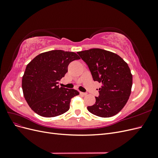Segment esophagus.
Returning a JSON list of instances; mask_svg holds the SVG:
<instances>
[{
	"instance_id": "1",
	"label": "esophagus",
	"mask_w": 158,
	"mask_h": 158,
	"mask_svg": "<svg viewBox=\"0 0 158 158\" xmlns=\"http://www.w3.org/2000/svg\"><path fill=\"white\" fill-rule=\"evenodd\" d=\"M80 95H87V93H84V92H80Z\"/></svg>"
}]
</instances>
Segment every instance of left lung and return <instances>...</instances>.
Returning a JSON list of instances; mask_svg holds the SVG:
<instances>
[{"instance_id":"left-lung-1","label":"left lung","mask_w":158,"mask_h":158,"mask_svg":"<svg viewBox=\"0 0 158 158\" xmlns=\"http://www.w3.org/2000/svg\"><path fill=\"white\" fill-rule=\"evenodd\" d=\"M77 53L88 66L94 81L102 84L95 103L87 107L100 117L115 115L125 107L131 93L132 75L120 56L102 49H91Z\"/></svg>"}]
</instances>
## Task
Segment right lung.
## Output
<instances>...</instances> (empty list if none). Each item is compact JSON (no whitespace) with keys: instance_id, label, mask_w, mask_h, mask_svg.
Here are the masks:
<instances>
[{"instance_id":"obj_1","label":"right lung","mask_w":158,"mask_h":158,"mask_svg":"<svg viewBox=\"0 0 158 158\" xmlns=\"http://www.w3.org/2000/svg\"><path fill=\"white\" fill-rule=\"evenodd\" d=\"M80 58L74 52L52 50L38 55L26 66L22 87L26 101L33 111L44 117H54L70 108L77 90L59 88V81L68 72L72 61Z\"/></svg>"}]
</instances>
